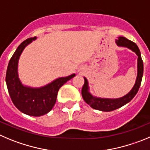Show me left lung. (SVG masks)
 Segmentation results:
<instances>
[{"instance_id":"left-lung-1","label":"left lung","mask_w":150,"mask_h":150,"mask_svg":"<svg viewBox=\"0 0 150 150\" xmlns=\"http://www.w3.org/2000/svg\"><path fill=\"white\" fill-rule=\"evenodd\" d=\"M116 43L117 46L130 49L131 50L135 52L138 55V75H137L136 81L131 91L128 94L123 96L122 98L116 99L101 98L94 97L89 93L88 81L86 78H84V84H83L81 90L82 97L85 102L95 110L103 112H110L123 107L124 105L127 104L135 97L139 89L140 86H141L143 73H144V64H143V61L141 58V52H140L138 46L134 42L128 40L124 37L117 38V40H116Z\"/></svg>"}]
</instances>
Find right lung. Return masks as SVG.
<instances>
[{
    "label": "right lung",
    "instance_id": "add662e5",
    "mask_svg": "<svg viewBox=\"0 0 150 150\" xmlns=\"http://www.w3.org/2000/svg\"><path fill=\"white\" fill-rule=\"evenodd\" d=\"M35 39L36 37L28 38L18 46L8 64L6 83L12 103L18 110L28 115L38 117L47 114L53 108L59 89L75 75L59 78L43 87L23 86L18 78V60L25 47Z\"/></svg>",
    "mask_w": 150,
    "mask_h": 150
}]
</instances>
